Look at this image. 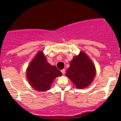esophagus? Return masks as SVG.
<instances>
[{"mask_svg": "<svg viewBox=\"0 0 121 121\" xmlns=\"http://www.w3.org/2000/svg\"><path fill=\"white\" fill-rule=\"evenodd\" d=\"M61 72H62V74H65V70L64 69H62V70H61Z\"/></svg>", "mask_w": 121, "mask_h": 121, "instance_id": "1", "label": "esophagus"}]
</instances>
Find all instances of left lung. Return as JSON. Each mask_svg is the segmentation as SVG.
I'll return each instance as SVG.
<instances>
[{
  "label": "left lung",
  "instance_id": "1",
  "mask_svg": "<svg viewBox=\"0 0 121 121\" xmlns=\"http://www.w3.org/2000/svg\"><path fill=\"white\" fill-rule=\"evenodd\" d=\"M96 74V69L92 61L84 51L74 56L70 61L66 75L76 88L84 89L89 86Z\"/></svg>",
  "mask_w": 121,
  "mask_h": 121
}]
</instances>
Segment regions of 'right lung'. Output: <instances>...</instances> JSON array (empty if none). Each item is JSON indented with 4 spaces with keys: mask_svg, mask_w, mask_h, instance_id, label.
Returning a JSON list of instances; mask_svg holds the SVG:
<instances>
[{
    "mask_svg": "<svg viewBox=\"0 0 121 121\" xmlns=\"http://www.w3.org/2000/svg\"><path fill=\"white\" fill-rule=\"evenodd\" d=\"M62 73L56 66L51 65L47 61L44 52L40 51L27 67L26 76L30 85L37 91L49 89L51 84L56 77Z\"/></svg>",
    "mask_w": 121,
    "mask_h": 121,
    "instance_id": "right-lung-1",
    "label": "right lung"
}]
</instances>
